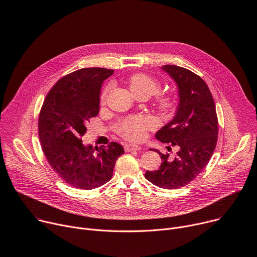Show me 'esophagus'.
<instances>
[{
  "mask_svg": "<svg viewBox=\"0 0 257 257\" xmlns=\"http://www.w3.org/2000/svg\"><path fill=\"white\" fill-rule=\"evenodd\" d=\"M124 149L126 152H132V151H140L141 146L137 144H126L124 146Z\"/></svg>",
  "mask_w": 257,
  "mask_h": 257,
  "instance_id": "1",
  "label": "esophagus"
}]
</instances>
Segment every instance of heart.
Instances as JSON below:
<instances>
[{
  "label": "heart",
  "instance_id": "1",
  "mask_svg": "<svg viewBox=\"0 0 257 257\" xmlns=\"http://www.w3.org/2000/svg\"><path fill=\"white\" fill-rule=\"evenodd\" d=\"M130 90L135 96H146L150 97L158 93L161 89L159 80L155 77L144 74V73H136L133 74L129 80ZM113 87L112 83H108L101 92L100 102L106 101L107 95ZM178 98L172 93L160 94L157 98V107L159 111L165 116H171L178 106ZM157 127V122L154 118L145 115L130 116L121 120L117 125V132L126 139L129 140H141L143 139L149 131Z\"/></svg>",
  "mask_w": 257,
  "mask_h": 257
}]
</instances>
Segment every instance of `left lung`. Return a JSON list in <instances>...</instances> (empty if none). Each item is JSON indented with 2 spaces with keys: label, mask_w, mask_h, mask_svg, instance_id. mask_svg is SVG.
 <instances>
[{
  "label": "left lung",
  "mask_w": 257,
  "mask_h": 257,
  "mask_svg": "<svg viewBox=\"0 0 257 257\" xmlns=\"http://www.w3.org/2000/svg\"><path fill=\"white\" fill-rule=\"evenodd\" d=\"M162 69L178 86L179 103L172 121L156 137L177 146L178 152L172 158L155 150L162 159L161 167L146 171L144 176L158 187L177 189L194 180L208 164L216 145L218 124L214 100L201 77L176 65H165Z\"/></svg>",
  "instance_id": "1"
}]
</instances>
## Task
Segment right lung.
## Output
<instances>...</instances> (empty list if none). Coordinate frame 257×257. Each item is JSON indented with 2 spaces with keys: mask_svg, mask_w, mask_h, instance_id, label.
Segmentation results:
<instances>
[{
  "mask_svg": "<svg viewBox=\"0 0 257 257\" xmlns=\"http://www.w3.org/2000/svg\"><path fill=\"white\" fill-rule=\"evenodd\" d=\"M114 70L84 68L61 78L49 91L39 118L43 152L68 185L91 190L112 179L116 161L125 152L111 142L99 148L82 143L86 124L99 112L100 88Z\"/></svg>",
  "mask_w": 257,
  "mask_h": 257,
  "instance_id": "add662e5",
  "label": "right lung"
}]
</instances>
